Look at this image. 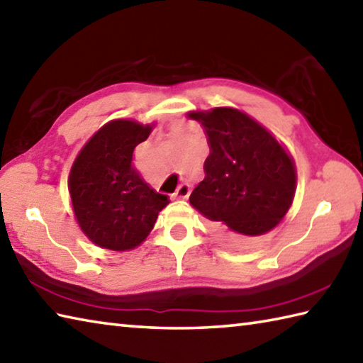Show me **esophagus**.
Wrapping results in <instances>:
<instances>
[{
  "mask_svg": "<svg viewBox=\"0 0 363 363\" xmlns=\"http://www.w3.org/2000/svg\"><path fill=\"white\" fill-rule=\"evenodd\" d=\"M177 198H182V200H186V198H189V195H190V186L187 182H184V184H181L179 186V189L176 190V194H174Z\"/></svg>",
  "mask_w": 363,
  "mask_h": 363,
  "instance_id": "1",
  "label": "esophagus"
}]
</instances>
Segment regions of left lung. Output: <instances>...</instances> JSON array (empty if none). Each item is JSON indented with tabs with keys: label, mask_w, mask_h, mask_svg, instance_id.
Returning a JSON list of instances; mask_svg holds the SVG:
<instances>
[{
	"label": "left lung",
	"mask_w": 363,
	"mask_h": 363,
	"mask_svg": "<svg viewBox=\"0 0 363 363\" xmlns=\"http://www.w3.org/2000/svg\"><path fill=\"white\" fill-rule=\"evenodd\" d=\"M187 116L203 125L211 149L190 204L231 242L275 228L294 200L293 157L271 132L236 108Z\"/></svg>",
	"instance_id": "8db88e82"
}]
</instances>
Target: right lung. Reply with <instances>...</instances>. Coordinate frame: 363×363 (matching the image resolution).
<instances>
[{"mask_svg":"<svg viewBox=\"0 0 363 363\" xmlns=\"http://www.w3.org/2000/svg\"><path fill=\"white\" fill-rule=\"evenodd\" d=\"M152 125L115 119L99 129L70 169L69 194L82 231L96 245L115 252L138 247L169 203L133 167V149Z\"/></svg>","mask_w":363,"mask_h":363,"instance_id":"1","label":"right lung"}]
</instances>
